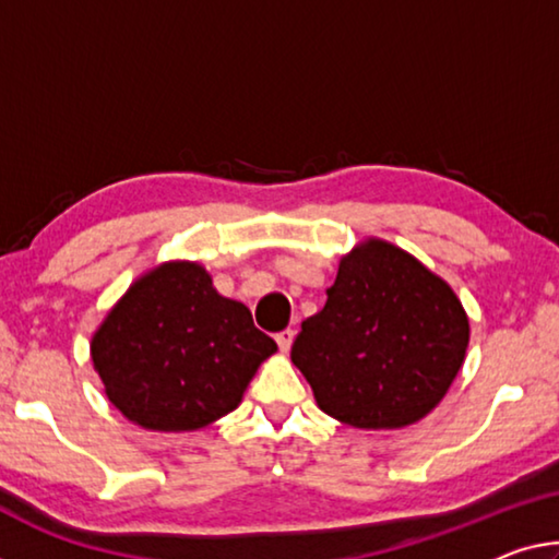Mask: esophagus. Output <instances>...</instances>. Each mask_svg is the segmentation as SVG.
Returning <instances> with one entry per match:
<instances>
[{
    "mask_svg": "<svg viewBox=\"0 0 559 559\" xmlns=\"http://www.w3.org/2000/svg\"><path fill=\"white\" fill-rule=\"evenodd\" d=\"M292 342H295V330H282V332L277 334V345H280L282 352H289Z\"/></svg>",
    "mask_w": 559,
    "mask_h": 559,
    "instance_id": "obj_1",
    "label": "esophagus"
}]
</instances>
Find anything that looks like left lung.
I'll use <instances>...</instances> for the list:
<instances>
[{
	"mask_svg": "<svg viewBox=\"0 0 559 559\" xmlns=\"http://www.w3.org/2000/svg\"><path fill=\"white\" fill-rule=\"evenodd\" d=\"M469 320L452 287L384 239L340 260L328 302L292 345L317 405L359 429H397L429 415L457 377Z\"/></svg>",
	"mask_w": 559,
	"mask_h": 559,
	"instance_id": "left-lung-1",
	"label": "left lung"
}]
</instances>
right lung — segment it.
Segmentation results:
<instances>
[{"instance_id": "right-lung-1", "label": "right lung", "mask_w": 559, "mask_h": 559, "mask_svg": "<svg viewBox=\"0 0 559 559\" xmlns=\"http://www.w3.org/2000/svg\"><path fill=\"white\" fill-rule=\"evenodd\" d=\"M274 352L250 309L222 297L197 262L142 274L92 337L111 405L157 432H190L225 417Z\"/></svg>"}]
</instances>
